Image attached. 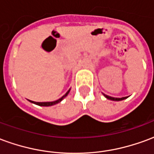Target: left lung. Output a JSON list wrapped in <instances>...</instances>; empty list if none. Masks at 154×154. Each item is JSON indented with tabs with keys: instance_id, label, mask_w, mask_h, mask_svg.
<instances>
[{
	"instance_id": "8db88e82",
	"label": "left lung",
	"mask_w": 154,
	"mask_h": 154,
	"mask_svg": "<svg viewBox=\"0 0 154 154\" xmlns=\"http://www.w3.org/2000/svg\"><path fill=\"white\" fill-rule=\"evenodd\" d=\"M104 97H106V99H109L110 100H115V101H119V100H123L126 99V98H128V97H122V98H116V97H109V96H107L106 94H103Z\"/></svg>"
}]
</instances>
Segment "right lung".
Segmentation results:
<instances>
[{
    "label": "right lung",
    "instance_id": "add662e5",
    "mask_svg": "<svg viewBox=\"0 0 154 154\" xmlns=\"http://www.w3.org/2000/svg\"><path fill=\"white\" fill-rule=\"evenodd\" d=\"M69 91H70V89L67 91V93L65 94V95H63V97H61L60 99H58V100H54V101H51V102H35V101H33V100H29V101H30L31 103H34L35 104V105H38V106H54V105H56V104L61 102V101L63 100L64 98L68 95Z\"/></svg>",
    "mask_w": 154,
    "mask_h": 154
}]
</instances>
